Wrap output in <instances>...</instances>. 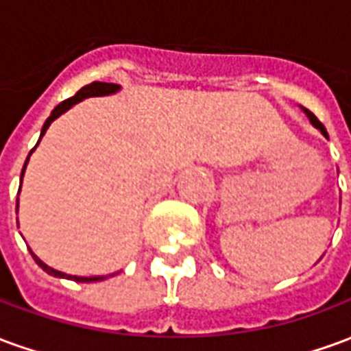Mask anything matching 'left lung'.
Returning <instances> with one entry per match:
<instances>
[{
	"label": "left lung",
	"mask_w": 351,
	"mask_h": 351,
	"mask_svg": "<svg viewBox=\"0 0 351 351\" xmlns=\"http://www.w3.org/2000/svg\"><path fill=\"white\" fill-rule=\"evenodd\" d=\"M302 110H304V112H306V116H308V118H310V122L314 123V128H317V130L322 131V133H324L325 137H327V130H325V128H324V123L319 122V120H317L316 116H314V114H312V112H310L308 108H302Z\"/></svg>",
	"instance_id": "left-lung-1"
}]
</instances>
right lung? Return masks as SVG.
I'll list each match as a JSON object with an SVG mask.
<instances>
[{"label":"right lung","instance_id":"obj_1","mask_svg":"<svg viewBox=\"0 0 351 351\" xmlns=\"http://www.w3.org/2000/svg\"><path fill=\"white\" fill-rule=\"evenodd\" d=\"M118 88H120V86H118V84H112V82H92V84H88V86L80 88L79 92L75 93L73 97L62 101V103H60V105H58L54 110H52V114L47 118V122H45V125H43L41 137L45 135V133H47V130H49L50 123L54 122V120H56L60 114H64L65 110H69V108H71L75 103H79V101L86 99V97H92V95H108V93H114ZM41 137H39V141H41ZM37 145H39V143H37ZM37 145H35V146H37ZM34 150H35V148H34ZM34 150H32V152H34ZM32 152H29V154H32ZM27 160H29V156L26 158V163H27ZM26 163H24V169H22V176H24V171H26ZM20 186H22V182H20ZM16 210H19V201H16ZM32 256H34L35 263L39 265L43 271H47L49 274H52V276H58V278H69V280H75V282H101V280L108 278V276H90V278H86V276H71V274H65V272H60V271H54V269H50L49 265L43 263L41 259L37 258L34 252H32ZM110 276H114V274H110Z\"/></svg>","mask_w":351,"mask_h":351}]
</instances>
